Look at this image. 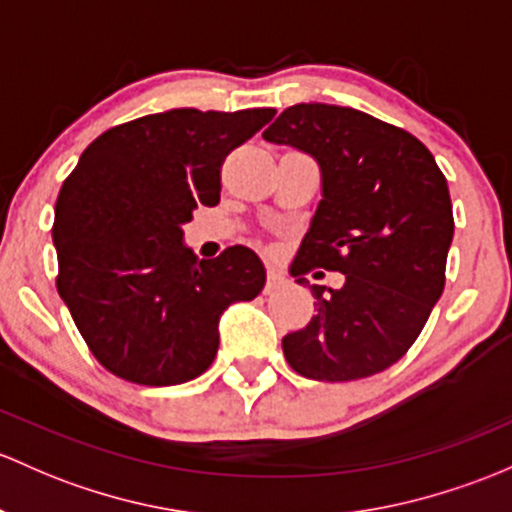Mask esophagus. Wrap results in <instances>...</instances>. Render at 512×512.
Returning <instances> with one entry per match:
<instances>
[{
	"mask_svg": "<svg viewBox=\"0 0 512 512\" xmlns=\"http://www.w3.org/2000/svg\"><path fill=\"white\" fill-rule=\"evenodd\" d=\"M284 282H287V279H284V274H282V272L274 270V267H267V284H265V294L277 292L279 287H284Z\"/></svg>",
	"mask_w": 512,
	"mask_h": 512,
	"instance_id": "1",
	"label": "esophagus"
}]
</instances>
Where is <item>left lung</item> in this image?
Instances as JSON below:
<instances>
[{
	"label": "left lung",
	"mask_w": 512,
	"mask_h": 512,
	"mask_svg": "<svg viewBox=\"0 0 512 512\" xmlns=\"http://www.w3.org/2000/svg\"><path fill=\"white\" fill-rule=\"evenodd\" d=\"M262 137L321 169V201L289 272L299 284L314 267L346 277L328 292L311 284L316 316L282 338L284 358L324 383L390 368L444 292L454 213L437 161L405 129L324 102L287 107Z\"/></svg>",
	"instance_id": "obj_1"
}]
</instances>
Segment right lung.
Listing matches in <instances>:
<instances>
[{"label": "right lung", "mask_w": 512, "mask_h": 512, "mask_svg": "<svg viewBox=\"0 0 512 512\" xmlns=\"http://www.w3.org/2000/svg\"><path fill=\"white\" fill-rule=\"evenodd\" d=\"M274 117L272 107H193L102 132L63 181L53 220L56 287L102 368L137 385L206 373L218 321L265 287L250 247L198 260L184 225L220 201V166Z\"/></svg>", "instance_id": "right-lung-1"}]
</instances>
